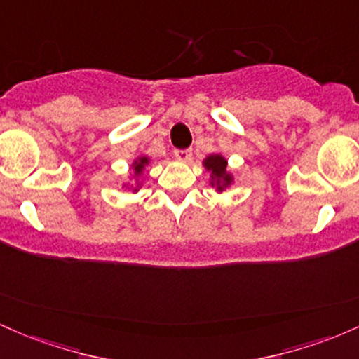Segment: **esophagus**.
Instances as JSON below:
<instances>
[{"instance_id":"1","label":"esophagus","mask_w":359,"mask_h":359,"mask_svg":"<svg viewBox=\"0 0 359 359\" xmlns=\"http://www.w3.org/2000/svg\"><path fill=\"white\" fill-rule=\"evenodd\" d=\"M175 158L183 161V163H188L191 159V149H178V151H175Z\"/></svg>"}]
</instances>
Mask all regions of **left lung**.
<instances>
[{
	"label": "left lung",
	"instance_id": "8db88e82",
	"mask_svg": "<svg viewBox=\"0 0 359 359\" xmlns=\"http://www.w3.org/2000/svg\"><path fill=\"white\" fill-rule=\"evenodd\" d=\"M203 166L210 171V184L217 187V191H224L232 184V175L227 171V159L220 154H210L203 161Z\"/></svg>",
	"mask_w": 359,
	"mask_h": 359
}]
</instances>
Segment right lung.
<instances>
[{
    "label": "right lung",
    "mask_w": 359,
    "mask_h": 359,
    "mask_svg": "<svg viewBox=\"0 0 359 359\" xmlns=\"http://www.w3.org/2000/svg\"><path fill=\"white\" fill-rule=\"evenodd\" d=\"M149 164V158H146V156H140V158H137L134 163H132V168H134V176L135 178H139L140 175H142L144 168H146ZM139 190V184H137V188H134V191Z\"/></svg>",
    "instance_id": "1"
}]
</instances>
